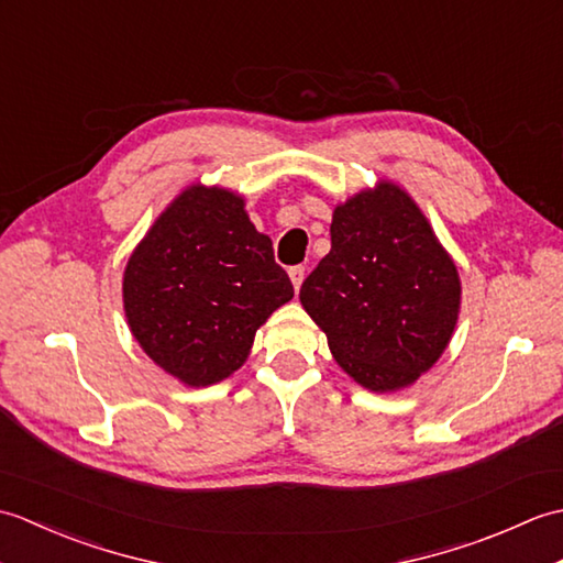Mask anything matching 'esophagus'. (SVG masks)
I'll use <instances>...</instances> for the list:
<instances>
[{
	"label": "esophagus",
	"instance_id": "1",
	"mask_svg": "<svg viewBox=\"0 0 563 563\" xmlns=\"http://www.w3.org/2000/svg\"><path fill=\"white\" fill-rule=\"evenodd\" d=\"M290 280L295 285V290H300V285L305 280V266H292L290 268Z\"/></svg>",
	"mask_w": 563,
	"mask_h": 563
}]
</instances>
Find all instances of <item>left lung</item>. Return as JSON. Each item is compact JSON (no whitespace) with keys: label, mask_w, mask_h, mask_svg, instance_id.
<instances>
[{"label":"left lung","mask_w":563,"mask_h":563,"mask_svg":"<svg viewBox=\"0 0 563 563\" xmlns=\"http://www.w3.org/2000/svg\"><path fill=\"white\" fill-rule=\"evenodd\" d=\"M460 275L423 212L379 184L333 210L331 251L300 302L336 363L373 391L409 387L445 351L460 312Z\"/></svg>","instance_id":"1"}]
</instances>
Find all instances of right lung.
Instances as JSON below:
<instances>
[{
	"label": "right lung",
	"instance_id": "add662e5",
	"mask_svg": "<svg viewBox=\"0 0 563 563\" xmlns=\"http://www.w3.org/2000/svg\"><path fill=\"white\" fill-rule=\"evenodd\" d=\"M292 295L244 200L206 186L186 188L162 212L123 278L133 336L190 387L214 385L242 367L256 329Z\"/></svg>",
	"mask_w": 563,
	"mask_h": 563
}]
</instances>
